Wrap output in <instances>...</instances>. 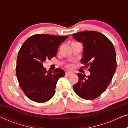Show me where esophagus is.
Returning a JSON list of instances; mask_svg holds the SVG:
<instances>
[{
    "instance_id": "34e87169",
    "label": "esophagus",
    "mask_w": 128,
    "mask_h": 128,
    "mask_svg": "<svg viewBox=\"0 0 128 128\" xmlns=\"http://www.w3.org/2000/svg\"><path fill=\"white\" fill-rule=\"evenodd\" d=\"M73 74V72H66V75H67V76H70Z\"/></svg>"
}]
</instances>
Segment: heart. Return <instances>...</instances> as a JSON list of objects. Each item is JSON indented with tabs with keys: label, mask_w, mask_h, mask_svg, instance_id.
I'll list each match as a JSON object with an SVG mask.
<instances>
[{
	"label": "heart",
	"mask_w": 128,
	"mask_h": 128,
	"mask_svg": "<svg viewBox=\"0 0 128 128\" xmlns=\"http://www.w3.org/2000/svg\"><path fill=\"white\" fill-rule=\"evenodd\" d=\"M69 67H70V66H69Z\"/></svg>",
	"instance_id": "1"
}]
</instances>
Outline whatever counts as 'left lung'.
I'll use <instances>...</instances> for the list:
<instances>
[{
  "label": "left lung",
  "instance_id": "1",
  "mask_svg": "<svg viewBox=\"0 0 128 128\" xmlns=\"http://www.w3.org/2000/svg\"><path fill=\"white\" fill-rule=\"evenodd\" d=\"M72 36L83 43L81 62L88 66L90 74L78 73V81L73 86L77 95L85 100L97 98L106 90L116 69V52L111 41L95 31H84Z\"/></svg>",
  "mask_w": 128,
  "mask_h": 128
}]
</instances>
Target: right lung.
<instances>
[{
	"instance_id": "obj_1",
	"label": "right lung",
	"mask_w": 128,
	"mask_h": 128,
	"mask_svg": "<svg viewBox=\"0 0 128 128\" xmlns=\"http://www.w3.org/2000/svg\"><path fill=\"white\" fill-rule=\"evenodd\" d=\"M68 37L35 34L21 47L17 59L16 75L21 88L31 100L44 102L55 94L58 80L65 72L60 68L54 72L46 71L42 62L55 56L59 45Z\"/></svg>"
}]
</instances>
